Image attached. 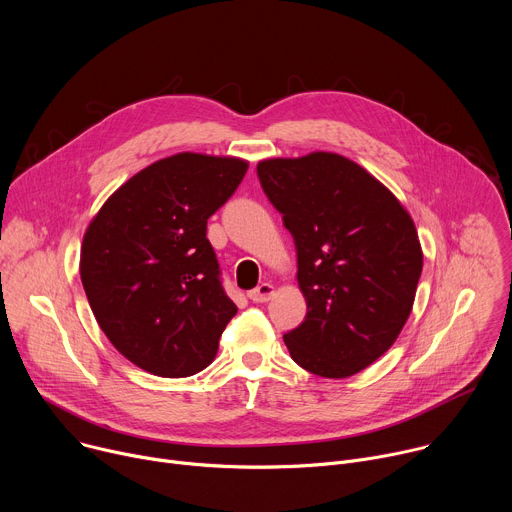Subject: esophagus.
Masks as SVG:
<instances>
[{"label":"esophagus","mask_w":512,"mask_h":512,"mask_svg":"<svg viewBox=\"0 0 512 512\" xmlns=\"http://www.w3.org/2000/svg\"><path fill=\"white\" fill-rule=\"evenodd\" d=\"M249 300L255 302V304H263V302H269L273 296H275V287L271 283H261L259 287L251 289L249 291Z\"/></svg>","instance_id":"1"}]
</instances>
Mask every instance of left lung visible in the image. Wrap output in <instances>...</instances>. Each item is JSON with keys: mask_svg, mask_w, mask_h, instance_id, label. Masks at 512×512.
<instances>
[{"mask_svg": "<svg viewBox=\"0 0 512 512\" xmlns=\"http://www.w3.org/2000/svg\"><path fill=\"white\" fill-rule=\"evenodd\" d=\"M298 251L306 320L283 336L302 369L346 379L401 334L423 269L415 225L395 194L356 162L312 152L257 164Z\"/></svg>", "mask_w": 512, "mask_h": 512, "instance_id": "obj_1", "label": "left lung"}]
</instances>
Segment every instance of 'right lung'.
<instances>
[{"label":"right lung","instance_id":"obj_1","mask_svg":"<svg viewBox=\"0 0 512 512\" xmlns=\"http://www.w3.org/2000/svg\"><path fill=\"white\" fill-rule=\"evenodd\" d=\"M249 162L182 152L119 186L81 247V279L109 342L135 367L180 379L206 369L237 314L206 221Z\"/></svg>","mask_w":512,"mask_h":512}]
</instances>
